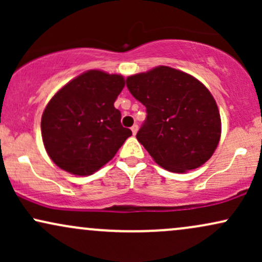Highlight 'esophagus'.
I'll return each instance as SVG.
<instances>
[{
	"label": "esophagus",
	"mask_w": 262,
	"mask_h": 262,
	"mask_svg": "<svg viewBox=\"0 0 262 262\" xmlns=\"http://www.w3.org/2000/svg\"><path fill=\"white\" fill-rule=\"evenodd\" d=\"M130 129H132V133H133V134L135 135V134H137V132H138V125L134 124L133 127H132Z\"/></svg>",
	"instance_id": "34e87169"
}]
</instances>
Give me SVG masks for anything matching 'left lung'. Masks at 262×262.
<instances>
[{
    "label": "left lung",
    "instance_id": "1",
    "mask_svg": "<svg viewBox=\"0 0 262 262\" xmlns=\"http://www.w3.org/2000/svg\"><path fill=\"white\" fill-rule=\"evenodd\" d=\"M127 87L146 108L137 139L155 162L171 172L202 166L221 139L214 98L191 75L169 66L127 79Z\"/></svg>",
    "mask_w": 262,
    "mask_h": 262
}]
</instances>
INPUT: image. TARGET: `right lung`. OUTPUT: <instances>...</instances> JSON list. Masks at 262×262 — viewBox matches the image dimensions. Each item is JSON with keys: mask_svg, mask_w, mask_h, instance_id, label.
Returning <instances> with one entry per match:
<instances>
[{"mask_svg": "<svg viewBox=\"0 0 262 262\" xmlns=\"http://www.w3.org/2000/svg\"><path fill=\"white\" fill-rule=\"evenodd\" d=\"M124 87L121 75L90 70L65 85L41 117L48 155L60 169L86 176L112 160L132 130L121 123L114 101Z\"/></svg>", "mask_w": 262, "mask_h": 262, "instance_id": "obj_1", "label": "right lung"}]
</instances>
